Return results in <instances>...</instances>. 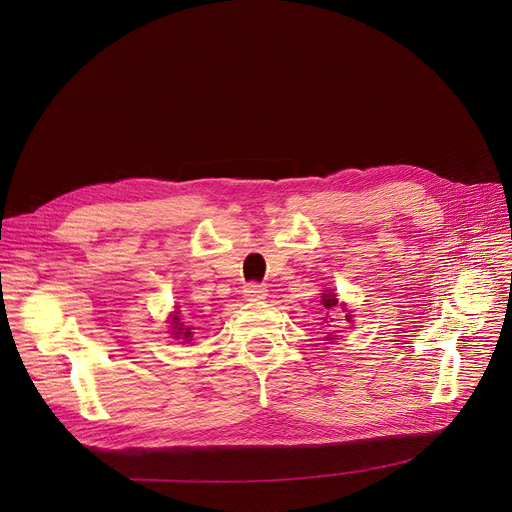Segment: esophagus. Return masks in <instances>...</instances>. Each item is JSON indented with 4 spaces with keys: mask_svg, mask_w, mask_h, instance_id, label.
<instances>
[{
    "mask_svg": "<svg viewBox=\"0 0 512 512\" xmlns=\"http://www.w3.org/2000/svg\"><path fill=\"white\" fill-rule=\"evenodd\" d=\"M243 296H245V300H249V302H257V300H263V298L267 296V289H265V285L249 283V285H245V289H243Z\"/></svg>",
    "mask_w": 512,
    "mask_h": 512,
    "instance_id": "obj_1",
    "label": "esophagus"
}]
</instances>
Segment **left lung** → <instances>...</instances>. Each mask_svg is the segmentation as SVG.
<instances>
[{"label":"left lung","mask_w":512,"mask_h":512,"mask_svg":"<svg viewBox=\"0 0 512 512\" xmlns=\"http://www.w3.org/2000/svg\"><path fill=\"white\" fill-rule=\"evenodd\" d=\"M320 298H322V306H324V310H326V316H328V314H332V312H336V308H338V298H336V291H332V289H324V294H322ZM340 308H342V312H346L342 304H340ZM344 318L350 322V314H346ZM332 320H334V318H330V322H332ZM324 322L328 324V318H324ZM328 326H330V324H328ZM326 340L334 342V340H336V336H330V334H328V338H326Z\"/></svg>","instance_id":"obj_1"}]
</instances>
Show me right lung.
<instances>
[{"label": "right lung", "mask_w": 512, "mask_h": 512, "mask_svg": "<svg viewBox=\"0 0 512 512\" xmlns=\"http://www.w3.org/2000/svg\"><path fill=\"white\" fill-rule=\"evenodd\" d=\"M170 324H172V336L178 340H190L192 338V326H186L182 320H180V316H178V312H174L172 316H170Z\"/></svg>", "instance_id": "1"}]
</instances>
